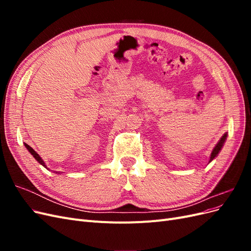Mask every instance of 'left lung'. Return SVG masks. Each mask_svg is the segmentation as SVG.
<instances>
[{"instance_id":"1","label":"left lung","mask_w":251,"mask_h":251,"mask_svg":"<svg viewBox=\"0 0 251 251\" xmlns=\"http://www.w3.org/2000/svg\"><path fill=\"white\" fill-rule=\"evenodd\" d=\"M226 137H227V134L225 133V134L222 136V137H221V139L219 140V142L217 143V146L214 148V150H212L211 154H210L209 162H211V161L214 160V159L218 156V154L220 153V151H221V149L223 148V144H224V142H225V140H226Z\"/></svg>"}]
</instances>
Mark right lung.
Segmentation results:
<instances>
[{
    "label": "right lung",
    "instance_id": "add662e5",
    "mask_svg": "<svg viewBox=\"0 0 251 251\" xmlns=\"http://www.w3.org/2000/svg\"><path fill=\"white\" fill-rule=\"evenodd\" d=\"M25 147H26V149H27V150L29 151V153H30V154H31V155H32V156H33V157L35 158V160H36L37 162H39L40 164H42V165L44 166V168H46L47 170H49V169L47 168V165H46V164H45V162H44V160H43V159H42V158L40 157V155H39V154H37V153H36V151H34V150H33V149H32L31 147H30V146H28V144H27V143H25ZM56 173H57V172H56ZM58 174H59V173H58Z\"/></svg>",
    "mask_w": 251,
    "mask_h": 251
}]
</instances>
